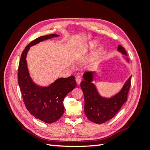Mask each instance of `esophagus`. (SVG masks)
<instances>
[{"label": "esophagus", "instance_id": "esophagus-1", "mask_svg": "<svg viewBox=\"0 0 150 150\" xmlns=\"http://www.w3.org/2000/svg\"><path fill=\"white\" fill-rule=\"evenodd\" d=\"M81 81H82V78H81V76H78L76 78V81L77 84H79L81 82Z\"/></svg>", "mask_w": 150, "mask_h": 150}]
</instances>
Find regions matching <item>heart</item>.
<instances>
[{
	"label": "heart",
	"instance_id": "heart-1",
	"mask_svg": "<svg viewBox=\"0 0 150 150\" xmlns=\"http://www.w3.org/2000/svg\"><path fill=\"white\" fill-rule=\"evenodd\" d=\"M96 45H97V41L95 40H91V41L88 42V43H86L84 45V52H86L90 51V50L93 49L95 46H96ZM102 48H103L102 46H100L98 48V49H97L96 51L93 53V56L91 57L89 61V62L90 63H93L98 59L99 54H100V52L102 50Z\"/></svg>",
	"mask_w": 150,
	"mask_h": 150
}]
</instances>
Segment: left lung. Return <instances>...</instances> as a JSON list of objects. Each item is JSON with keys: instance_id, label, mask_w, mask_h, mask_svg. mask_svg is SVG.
I'll return each instance as SVG.
<instances>
[{"instance_id": "8db88e82", "label": "left lung", "mask_w": 150, "mask_h": 150, "mask_svg": "<svg viewBox=\"0 0 150 150\" xmlns=\"http://www.w3.org/2000/svg\"><path fill=\"white\" fill-rule=\"evenodd\" d=\"M117 51L121 53L125 61L129 63L125 49L121 45ZM96 71H88L83 74L84 80L81 83V88L84 96V112L88 119L94 123L102 124L112 118L120 111L127 100L131 86V76L127 79L119 92L110 97L103 96L93 83Z\"/></svg>"}]
</instances>
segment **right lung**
I'll use <instances>...</instances> for the list:
<instances>
[{"label": "right lung", "mask_w": 150, "mask_h": 150, "mask_svg": "<svg viewBox=\"0 0 150 150\" xmlns=\"http://www.w3.org/2000/svg\"><path fill=\"white\" fill-rule=\"evenodd\" d=\"M52 34L40 36L30 42L22 52L18 69V83L25 106L30 114L46 123L56 122L64 112L63 101L76 86L74 77L61 78L47 86L36 84L31 79L27 64V54L30 47L45 40L59 37Z\"/></svg>", "instance_id": "add662e5"}]
</instances>
